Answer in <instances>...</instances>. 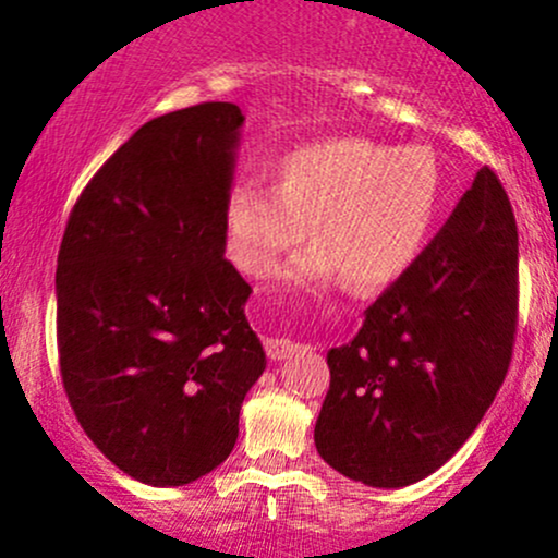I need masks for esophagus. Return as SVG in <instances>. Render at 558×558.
Here are the masks:
<instances>
[{
  "label": "esophagus",
  "mask_w": 558,
  "mask_h": 558,
  "mask_svg": "<svg viewBox=\"0 0 558 558\" xmlns=\"http://www.w3.org/2000/svg\"><path fill=\"white\" fill-rule=\"evenodd\" d=\"M301 349H304V345L291 341V338H270V341H265V351L272 362H283L288 356L299 354Z\"/></svg>",
  "instance_id": "esophagus-1"
}]
</instances>
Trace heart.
<instances>
[{
	"label": "heart",
	"mask_w": 558,
	"mask_h": 558,
	"mask_svg": "<svg viewBox=\"0 0 558 558\" xmlns=\"http://www.w3.org/2000/svg\"><path fill=\"white\" fill-rule=\"evenodd\" d=\"M444 198V172L425 146L328 138L283 157L278 191L239 185L228 198L230 257L262 278L312 226V248L286 278L310 286L345 275L380 291L412 270Z\"/></svg>",
	"instance_id": "b5f03b06"
}]
</instances>
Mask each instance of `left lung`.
Returning <instances> with one entry per match:
<instances>
[{
  "mask_svg": "<svg viewBox=\"0 0 558 558\" xmlns=\"http://www.w3.org/2000/svg\"><path fill=\"white\" fill-rule=\"evenodd\" d=\"M517 220L490 168L412 270L364 312L354 341L328 351L319 457L373 488L444 466L496 399L517 332Z\"/></svg>",
  "mask_w": 558,
  "mask_h": 558,
  "instance_id": "1",
  "label": "left lung"
}]
</instances>
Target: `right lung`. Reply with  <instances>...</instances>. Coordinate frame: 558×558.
<instances>
[{"label":"right lung","instance_id":"obj_1","mask_svg":"<svg viewBox=\"0 0 558 558\" xmlns=\"http://www.w3.org/2000/svg\"><path fill=\"white\" fill-rule=\"evenodd\" d=\"M243 120L204 101L141 125L83 189L57 254L70 407L114 466L155 488L226 462L267 364L243 315L252 286L226 259Z\"/></svg>","mask_w":558,"mask_h":558}]
</instances>
